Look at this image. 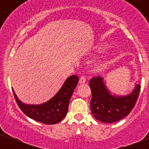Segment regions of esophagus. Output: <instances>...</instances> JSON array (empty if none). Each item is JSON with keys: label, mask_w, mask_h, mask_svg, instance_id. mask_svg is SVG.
Instances as JSON below:
<instances>
[{"label": "esophagus", "mask_w": 149, "mask_h": 149, "mask_svg": "<svg viewBox=\"0 0 149 149\" xmlns=\"http://www.w3.org/2000/svg\"><path fill=\"white\" fill-rule=\"evenodd\" d=\"M85 82H86V78L84 77H81V78H80V80H79V84H85Z\"/></svg>", "instance_id": "34e87169"}]
</instances>
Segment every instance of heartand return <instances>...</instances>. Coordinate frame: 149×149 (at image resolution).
Instances as JSON below:
<instances>
[{
	"instance_id": "1",
	"label": "heart",
	"mask_w": 149,
	"mask_h": 149,
	"mask_svg": "<svg viewBox=\"0 0 149 149\" xmlns=\"http://www.w3.org/2000/svg\"><path fill=\"white\" fill-rule=\"evenodd\" d=\"M107 48V46L106 45H98L95 48V50L97 52H101V51H103L104 50H105ZM104 65V63H100L99 64V67L100 68H102Z\"/></svg>"
}]
</instances>
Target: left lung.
<instances>
[{
	"mask_svg": "<svg viewBox=\"0 0 149 149\" xmlns=\"http://www.w3.org/2000/svg\"><path fill=\"white\" fill-rule=\"evenodd\" d=\"M92 91L90 109L93 117L104 123H113L127 116L134 108L140 91L139 84L125 95L113 93L106 86L104 78L93 77L89 81Z\"/></svg>",
	"mask_w": 149,
	"mask_h": 149,
	"instance_id": "left-lung-1",
	"label": "left lung"
}]
</instances>
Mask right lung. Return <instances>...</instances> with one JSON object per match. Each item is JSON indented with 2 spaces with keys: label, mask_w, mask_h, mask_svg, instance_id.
<instances>
[{
  "label": "right lung",
  "mask_w": 149,
  "mask_h": 149,
  "mask_svg": "<svg viewBox=\"0 0 149 149\" xmlns=\"http://www.w3.org/2000/svg\"><path fill=\"white\" fill-rule=\"evenodd\" d=\"M77 76L72 75L63 83L59 91L48 101L40 104H27L18 99L15 91L13 95L18 107L26 116L45 125L59 123L65 117L74 90L78 83Z\"/></svg>",
  "instance_id": "add662e5"
}]
</instances>
